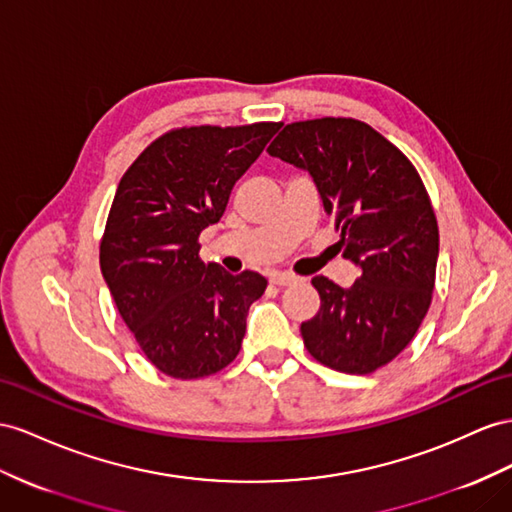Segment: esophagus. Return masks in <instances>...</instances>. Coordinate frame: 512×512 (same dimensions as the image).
Listing matches in <instances>:
<instances>
[{
    "label": "esophagus",
    "instance_id": "1",
    "mask_svg": "<svg viewBox=\"0 0 512 512\" xmlns=\"http://www.w3.org/2000/svg\"><path fill=\"white\" fill-rule=\"evenodd\" d=\"M270 283L279 285V287H287V285L300 283V279L294 277V274H290V272H272V274H270Z\"/></svg>",
    "mask_w": 512,
    "mask_h": 512
}]
</instances>
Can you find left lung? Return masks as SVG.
<instances>
[{
	"mask_svg": "<svg viewBox=\"0 0 512 512\" xmlns=\"http://www.w3.org/2000/svg\"><path fill=\"white\" fill-rule=\"evenodd\" d=\"M268 153L311 175L339 248L359 268L350 287L313 277L320 311L300 324L307 350L337 372L383 368L409 346L435 287L439 227L422 179L355 119L285 125Z\"/></svg>",
	"mask_w": 512,
	"mask_h": 512,
	"instance_id": "obj_1",
	"label": "left lung"
}]
</instances>
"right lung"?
Masks as SVG:
<instances>
[{"label":"right lung","mask_w":512,"mask_h":512,"mask_svg":"<svg viewBox=\"0 0 512 512\" xmlns=\"http://www.w3.org/2000/svg\"><path fill=\"white\" fill-rule=\"evenodd\" d=\"M279 123L183 127L157 138L116 188L99 264L127 329L157 370L188 381L238 357L268 281L199 259V235Z\"/></svg>","instance_id":"obj_1"}]
</instances>
